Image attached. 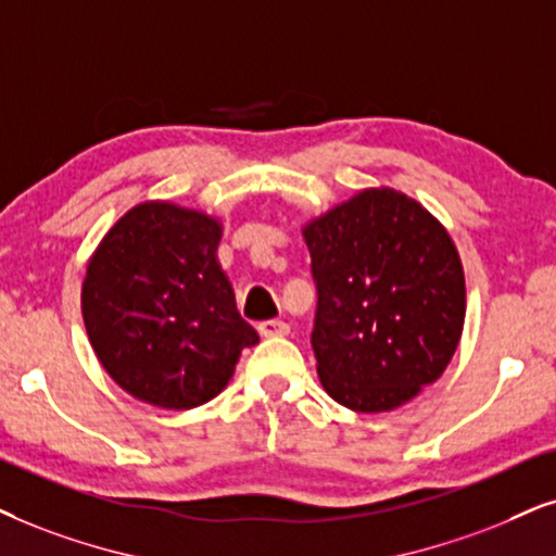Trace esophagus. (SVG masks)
<instances>
[{"label": "esophagus", "instance_id": "obj_1", "mask_svg": "<svg viewBox=\"0 0 556 556\" xmlns=\"http://www.w3.org/2000/svg\"><path fill=\"white\" fill-rule=\"evenodd\" d=\"M258 333H262L264 339H277V336H287V333H290V323L264 320V323H258Z\"/></svg>", "mask_w": 556, "mask_h": 556}]
</instances>
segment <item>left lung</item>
I'll use <instances>...</instances> for the list:
<instances>
[{
    "instance_id": "1",
    "label": "left lung",
    "mask_w": 556,
    "mask_h": 556,
    "mask_svg": "<svg viewBox=\"0 0 556 556\" xmlns=\"http://www.w3.org/2000/svg\"><path fill=\"white\" fill-rule=\"evenodd\" d=\"M320 384L356 413H384L444 375L467 292L446 228L395 189H364L307 223Z\"/></svg>"
}]
</instances>
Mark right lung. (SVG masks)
I'll list each match as a JSON object with an SVG mask.
<instances>
[{"mask_svg":"<svg viewBox=\"0 0 556 556\" xmlns=\"http://www.w3.org/2000/svg\"><path fill=\"white\" fill-rule=\"evenodd\" d=\"M220 223L168 202L128 210L89 258L81 313L91 349L125 392L187 410L220 395L258 333L217 264Z\"/></svg>","mask_w":556,"mask_h":556,"instance_id":"add662e5","label":"right lung"}]
</instances>
